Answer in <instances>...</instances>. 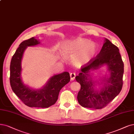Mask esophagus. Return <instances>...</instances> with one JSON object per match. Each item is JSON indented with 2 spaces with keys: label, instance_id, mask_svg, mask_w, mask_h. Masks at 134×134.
Masks as SVG:
<instances>
[{
  "label": "esophagus",
  "instance_id": "esophagus-1",
  "mask_svg": "<svg viewBox=\"0 0 134 134\" xmlns=\"http://www.w3.org/2000/svg\"><path fill=\"white\" fill-rule=\"evenodd\" d=\"M70 76L71 80H74L75 79V78L76 74L75 73V72H71V73H70Z\"/></svg>",
  "mask_w": 134,
  "mask_h": 134
}]
</instances>
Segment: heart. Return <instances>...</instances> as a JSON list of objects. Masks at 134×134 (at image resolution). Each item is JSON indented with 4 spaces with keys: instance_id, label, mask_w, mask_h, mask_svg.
Wrapping results in <instances>:
<instances>
[{
    "instance_id": "1",
    "label": "heart",
    "mask_w": 134,
    "mask_h": 134,
    "mask_svg": "<svg viewBox=\"0 0 134 134\" xmlns=\"http://www.w3.org/2000/svg\"><path fill=\"white\" fill-rule=\"evenodd\" d=\"M97 52L96 45L86 38H77L64 42L62 52L64 56L72 58V62L77 67L88 64Z\"/></svg>"
}]
</instances>
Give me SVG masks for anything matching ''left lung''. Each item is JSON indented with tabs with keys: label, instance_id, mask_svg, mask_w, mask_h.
I'll return each instance as SVG.
<instances>
[{
	"label": "left lung",
	"instance_id": "left-lung-1",
	"mask_svg": "<svg viewBox=\"0 0 134 134\" xmlns=\"http://www.w3.org/2000/svg\"><path fill=\"white\" fill-rule=\"evenodd\" d=\"M118 48L104 38L102 48L98 55L88 65L82 68L75 79L81 85L77 94L79 103L83 107L101 109L118 94L122 86L124 63ZM105 65L109 72L104 77L94 81L92 71ZM99 86V89L96 87Z\"/></svg>",
	"mask_w": 134,
	"mask_h": 134
}]
</instances>
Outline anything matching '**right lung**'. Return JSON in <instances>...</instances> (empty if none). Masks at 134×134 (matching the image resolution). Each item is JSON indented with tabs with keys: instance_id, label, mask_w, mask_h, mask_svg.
Listing matches in <instances>:
<instances>
[{
	"instance_id": "1",
	"label": "right lung",
	"mask_w": 134,
	"mask_h": 134,
	"mask_svg": "<svg viewBox=\"0 0 134 134\" xmlns=\"http://www.w3.org/2000/svg\"><path fill=\"white\" fill-rule=\"evenodd\" d=\"M40 44V40L35 37L21 42L10 63V82L13 92L30 107L48 108L54 104L58 98L60 90L70 80L67 71L55 74L41 88L34 89L25 85L21 78V62L24 53L27 47Z\"/></svg>"
}]
</instances>
